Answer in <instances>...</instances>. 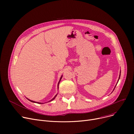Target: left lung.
Returning a JSON list of instances; mask_svg holds the SVG:
<instances>
[{
    "instance_id": "1",
    "label": "left lung",
    "mask_w": 134,
    "mask_h": 134,
    "mask_svg": "<svg viewBox=\"0 0 134 134\" xmlns=\"http://www.w3.org/2000/svg\"><path fill=\"white\" fill-rule=\"evenodd\" d=\"M120 76H121V72H120V74H119V79H118V81H117V83H118V81H119V78H120ZM115 87H116V86L115 87V88H114V90L113 91H114V90H115Z\"/></svg>"
}]
</instances>
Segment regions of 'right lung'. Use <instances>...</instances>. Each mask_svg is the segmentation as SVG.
<instances>
[{
	"mask_svg": "<svg viewBox=\"0 0 134 134\" xmlns=\"http://www.w3.org/2000/svg\"><path fill=\"white\" fill-rule=\"evenodd\" d=\"M62 75L61 76V78H60V81H59V83H58V88H59V83H60V80H61V78H62ZM58 95V94H56V95H55V96L53 98V99H52V100H51L50 101H49V102H51V101H52V100H53L54 99H55V97H56V96H57ZM28 100H29V101H30V102H33V103H38V104H43V103H39V102H34V101H32V100H30V99H27Z\"/></svg>",
	"mask_w": 134,
	"mask_h": 134,
	"instance_id": "right-lung-1",
	"label": "right lung"
}]
</instances>
